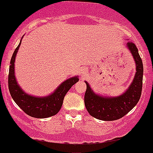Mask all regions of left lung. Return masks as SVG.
<instances>
[{"label": "left lung", "mask_w": 153, "mask_h": 153, "mask_svg": "<svg viewBox=\"0 0 153 153\" xmlns=\"http://www.w3.org/2000/svg\"><path fill=\"white\" fill-rule=\"evenodd\" d=\"M126 46L134 59L136 72L130 85L122 94L117 97L101 96L95 93L88 82L85 81L87 86L84 97L85 105L89 114L98 120H118L129 112L140 100L143 82V63L135 45L128 42Z\"/></svg>", "instance_id": "1"}]
</instances>
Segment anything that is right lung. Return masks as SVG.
<instances>
[{"instance_id": "right-lung-1", "label": "right lung", "mask_w": 153, "mask_h": 153, "mask_svg": "<svg viewBox=\"0 0 153 153\" xmlns=\"http://www.w3.org/2000/svg\"><path fill=\"white\" fill-rule=\"evenodd\" d=\"M22 39L19 46L15 50L10 61L8 78L10 94L15 102L28 115L36 118L52 117L61 109L65 96L71 88L79 81V76H75L66 79L48 96L36 97L26 93L18 84L15 75V61L19 47L22 44Z\"/></svg>"}]
</instances>
